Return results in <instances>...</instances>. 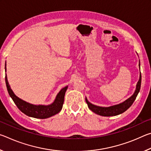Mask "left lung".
Returning <instances> with one entry per match:
<instances>
[{"mask_svg":"<svg viewBox=\"0 0 151 151\" xmlns=\"http://www.w3.org/2000/svg\"><path fill=\"white\" fill-rule=\"evenodd\" d=\"M139 67H140V61H139ZM140 85H141V74L140 73V77L139 80L138 81L137 84V87L136 90H135L134 94L132 95L126 100L124 101L123 103L121 104H116V105L111 106L109 107H102L96 106L94 104H91L88 101L87 99H85L86 103L88 104V107L89 109L91 110L92 111L94 112V113H96L99 115L104 116H116L126 111L131 106L132 103H134V101L136 99L137 96L139 94L140 88Z\"/></svg>","mask_w":151,"mask_h":151,"instance_id":"left-lung-1","label":"left lung"}]
</instances>
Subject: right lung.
Wrapping results in <instances>:
<instances>
[{
	"mask_svg": "<svg viewBox=\"0 0 151 151\" xmlns=\"http://www.w3.org/2000/svg\"><path fill=\"white\" fill-rule=\"evenodd\" d=\"M5 71H6V64H5ZM5 82H6L7 91L12 101L20 111L27 116L37 119H47L58 113L63 108L64 99L68 86L61 89L56 96L55 101L52 104L49 105H35L22 100L15 95L9 84L6 74L5 75Z\"/></svg>",
	"mask_w": 151,
	"mask_h": 151,
	"instance_id": "1",
	"label": "right lung"
}]
</instances>
